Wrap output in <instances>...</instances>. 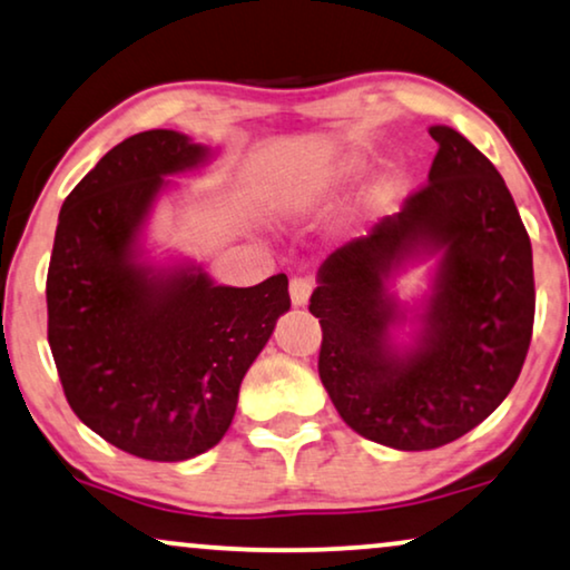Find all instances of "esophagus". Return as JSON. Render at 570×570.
Returning <instances> with one entry per match:
<instances>
[{
    "mask_svg": "<svg viewBox=\"0 0 570 570\" xmlns=\"http://www.w3.org/2000/svg\"><path fill=\"white\" fill-rule=\"evenodd\" d=\"M313 289H315V281L313 278L294 276L292 284H289V294H292L294 305H297V307L307 305V299H309V294H313Z\"/></svg>",
    "mask_w": 570,
    "mask_h": 570,
    "instance_id": "1",
    "label": "esophagus"
}]
</instances>
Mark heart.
Masks as SVG:
<instances>
[{
  "label": "heart",
  "instance_id": "obj_1",
  "mask_svg": "<svg viewBox=\"0 0 570 570\" xmlns=\"http://www.w3.org/2000/svg\"><path fill=\"white\" fill-rule=\"evenodd\" d=\"M362 161L356 156H348L344 161L333 164V166H325V169H317L313 174H307V177H302L294 181V185L286 187V203H289L292 208H309L315 206V203L325 200V197H331L336 189H341L346 185V181H352L356 177V171H360ZM389 185H381L377 193H385Z\"/></svg>",
  "mask_w": 570,
  "mask_h": 570
}]
</instances>
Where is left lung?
Segmentation results:
<instances>
[{
  "instance_id": "left-lung-1",
  "label": "left lung",
  "mask_w": 570,
  "mask_h": 570,
  "mask_svg": "<svg viewBox=\"0 0 570 570\" xmlns=\"http://www.w3.org/2000/svg\"><path fill=\"white\" fill-rule=\"evenodd\" d=\"M430 135L438 154L428 185L325 257L309 297L333 406L362 438L399 451L440 449L488 420L521 373L534 325L532 242L503 177L461 132L435 125ZM435 248L444 257L423 333L399 353L384 278Z\"/></svg>"
}]
</instances>
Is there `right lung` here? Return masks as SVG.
Listing matches in <instances>:
<instances>
[{
	"instance_id": "add662e5",
	"label": "right lung",
	"mask_w": 570,
	"mask_h": 570,
	"mask_svg": "<svg viewBox=\"0 0 570 570\" xmlns=\"http://www.w3.org/2000/svg\"><path fill=\"white\" fill-rule=\"evenodd\" d=\"M203 158L174 130L121 140L67 195L51 249L49 346L67 404L106 443L148 461L214 449L242 377L292 307L284 273L234 289L200 268L135 261L164 177Z\"/></svg>"
}]
</instances>
